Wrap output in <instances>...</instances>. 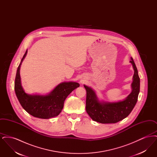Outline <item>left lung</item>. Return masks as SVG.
I'll use <instances>...</instances> for the list:
<instances>
[{"mask_svg":"<svg viewBox=\"0 0 157 157\" xmlns=\"http://www.w3.org/2000/svg\"><path fill=\"white\" fill-rule=\"evenodd\" d=\"M130 62L134 69L132 92L123 101L118 102H103L98 101L95 92L84 85L86 90V111L91 119L101 124H114L124 120L132 111L136 104L140 90V79L134 61Z\"/></svg>","mask_w":157,"mask_h":157,"instance_id":"1","label":"left lung"}]
</instances>
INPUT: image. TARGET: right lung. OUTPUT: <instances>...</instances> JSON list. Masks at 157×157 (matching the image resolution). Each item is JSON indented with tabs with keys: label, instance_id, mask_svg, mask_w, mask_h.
I'll list each match as a JSON object with an SVG mask.
<instances>
[{
	"label": "right lung",
	"instance_id": "1",
	"mask_svg": "<svg viewBox=\"0 0 157 157\" xmlns=\"http://www.w3.org/2000/svg\"><path fill=\"white\" fill-rule=\"evenodd\" d=\"M27 51L17 67L15 78V90L16 97L23 108L31 115L42 119H49L58 116L63 109L64 101L72 91L79 86L77 82H63L58 85L47 95H30L26 94L21 83L20 67Z\"/></svg>",
	"mask_w": 157,
	"mask_h": 157
}]
</instances>
